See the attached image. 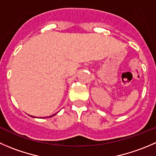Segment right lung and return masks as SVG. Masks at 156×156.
<instances>
[{"label": "right lung", "mask_w": 156, "mask_h": 156, "mask_svg": "<svg viewBox=\"0 0 156 156\" xmlns=\"http://www.w3.org/2000/svg\"><path fill=\"white\" fill-rule=\"evenodd\" d=\"M55 114H56V113H55V114H53V115H52V116H49V117H52V116H54V115H55ZM32 116V117H35V116Z\"/></svg>", "instance_id": "add662e5"}]
</instances>
